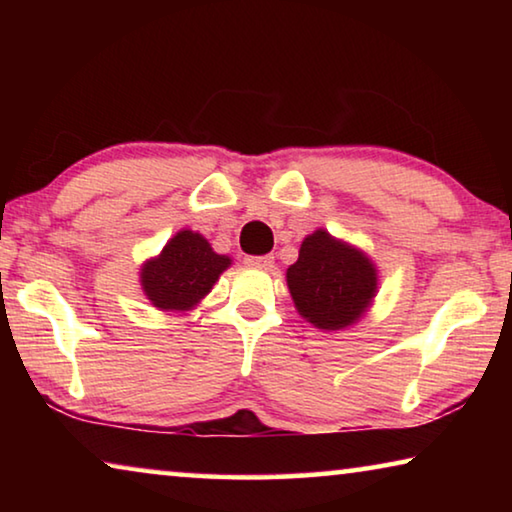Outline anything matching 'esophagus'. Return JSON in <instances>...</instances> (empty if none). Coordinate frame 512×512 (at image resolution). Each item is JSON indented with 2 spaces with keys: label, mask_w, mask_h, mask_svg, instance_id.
<instances>
[{
  "label": "esophagus",
  "mask_w": 512,
  "mask_h": 512,
  "mask_svg": "<svg viewBox=\"0 0 512 512\" xmlns=\"http://www.w3.org/2000/svg\"><path fill=\"white\" fill-rule=\"evenodd\" d=\"M244 262L253 268H273L275 257L273 255H248Z\"/></svg>",
  "instance_id": "obj_1"
}]
</instances>
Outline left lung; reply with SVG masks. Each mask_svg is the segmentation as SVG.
<instances>
[{
  "label": "left lung",
  "mask_w": 512,
  "mask_h": 512,
  "mask_svg": "<svg viewBox=\"0 0 512 512\" xmlns=\"http://www.w3.org/2000/svg\"><path fill=\"white\" fill-rule=\"evenodd\" d=\"M287 284L302 318L336 332L366 314L377 293V268L359 248L316 230L302 241L298 262L287 268Z\"/></svg>",
  "instance_id": "left-lung-1"
}]
</instances>
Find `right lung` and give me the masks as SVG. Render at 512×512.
<instances>
[{
  "label": "right lung",
  "mask_w": 512,
  "mask_h": 512,
  "mask_svg": "<svg viewBox=\"0 0 512 512\" xmlns=\"http://www.w3.org/2000/svg\"><path fill=\"white\" fill-rule=\"evenodd\" d=\"M232 264L228 255L214 253L203 235L180 230L158 257L142 266L144 296L160 311H189L212 291L219 275Z\"/></svg>",
  "instance_id": "obj_1"
}]
</instances>
